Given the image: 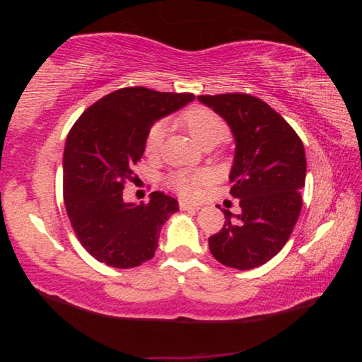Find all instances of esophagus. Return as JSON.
I'll list each match as a JSON object with an SVG mask.
<instances>
[{
	"label": "esophagus",
	"mask_w": 362,
	"mask_h": 362,
	"mask_svg": "<svg viewBox=\"0 0 362 362\" xmlns=\"http://www.w3.org/2000/svg\"><path fill=\"white\" fill-rule=\"evenodd\" d=\"M179 207H180L182 211H198L199 209V206L192 204V203H185V201H180Z\"/></svg>",
	"instance_id": "1"
}]
</instances>
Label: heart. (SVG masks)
Returning a JSON list of instances; mask_svg holds the SVG:
<instances>
[{"mask_svg":"<svg viewBox=\"0 0 362 362\" xmlns=\"http://www.w3.org/2000/svg\"><path fill=\"white\" fill-rule=\"evenodd\" d=\"M179 122L188 131L196 142L204 148H211L220 140L225 137L226 134V122L222 116H218L211 108L203 105H193L187 108L179 116ZM164 134H166V127L164 122L158 121L153 124L145 137V155L148 158H155L159 150H161ZM206 180V174L194 173L189 174L185 170H175V173L168 175V185L179 193L182 198H193L198 193V188L201 183Z\"/></svg>","mask_w":362,"mask_h":362,"instance_id":"b5f03b06","label":"heart"}]
</instances>
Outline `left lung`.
Wrapping results in <instances>:
<instances>
[{"mask_svg":"<svg viewBox=\"0 0 362 362\" xmlns=\"http://www.w3.org/2000/svg\"><path fill=\"white\" fill-rule=\"evenodd\" d=\"M198 99L222 116L235 136L230 193L241 206L238 216L223 211L225 225L209 238V249L222 265L257 268L284 247L302 211L303 144L283 116L254 95Z\"/></svg>","mask_w":362,"mask_h":362,"instance_id":"left-lung-1","label":"left lung"}]
</instances>
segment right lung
Masks as SVG:
<instances>
[{"instance_id":"1","label":"right lung","mask_w":362,"mask_h":362,"mask_svg":"<svg viewBox=\"0 0 362 362\" xmlns=\"http://www.w3.org/2000/svg\"><path fill=\"white\" fill-rule=\"evenodd\" d=\"M194 100L142 86L102 97L73 124L64 151V201L81 246L113 268H134L155 257L159 233L179 203L153 192L146 204L124 203L132 166L144 155L153 122Z\"/></svg>"}]
</instances>
